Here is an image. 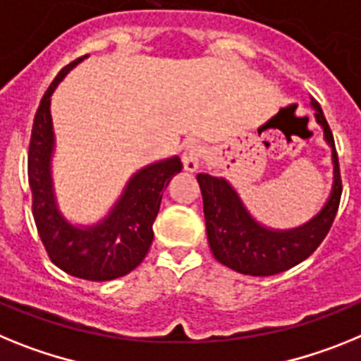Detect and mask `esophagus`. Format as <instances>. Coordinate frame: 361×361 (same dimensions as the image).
<instances>
[{
	"label": "esophagus",
	"mask_w": 361,
	"mask_h": 361,
	"mask_svg": "<svg viewBox=\"0 0 361 361\" xmlns=\"http://www.w3.org/2000/svg\"><path fill=\"white\" fill-rule=\"evenodd\" d=\"M203 149L198 143H190V145L185 147L183 156H181V161H183V169L187 172H194L198 169L200 159H202Z\"/></svg>",
	"instance_id": "obj_1"
}]
</instances>
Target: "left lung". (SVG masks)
Listing matches in <instances>:
<instances>
[{
  "label": "left lung",
  "instance_id": "1",
  "mask_svg": "<svg viewBox=\"0 0 361 361\" xmlns=\"http://www.w3.org/2000/svg\"><path fill=\"white\" fill-rule=\"evenodd\" d=\"M311 106L316 123L324 128V140L331 147L332 187L325 205L307 224L294 228L265 227L247 211L240 194L225 178L205 172L196 178L203 196L209 247L225 267L249 276L278 274L309 258L327 236L340 205V165L324 111L316 99H311Z\"/></svg>",
  "mask_w": 361,
  "mask_h": 361
}]
</instances>
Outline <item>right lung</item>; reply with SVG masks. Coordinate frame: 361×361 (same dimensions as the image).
<instances>
[{
  "instance_id": "right-lung-1",
  "label": "right lung",
  "mask_w": 361,
  "mask_h": 361,
  "mask_svg": "<svg viewBox=\"0 0 361 361\" xmlns=\"http://www.w3.org/2000/svg\"><path fill=\"white\" fill-rule=\"evenodd\" d=\"M89 56L59 71L34 116L29 147V185L37 233L56 267L81 280L109 281L128 274L143 262L152 245V224L163 190L181 172L178 156L145 165L134 172L111 211L98 224L76 225L59 211L52 180L56 149L50 96L72 68Z\"/></svg>"
}]
</instances>
